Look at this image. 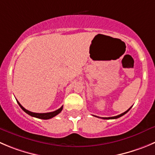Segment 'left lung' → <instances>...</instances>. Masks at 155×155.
Masks as SVG:
<instances>
[{"label":"left lung","instance_id":"8db88e82","mask_svg":"<svg viewBox=\"0 0 155 155\" xmlns=\"http://www.w3.org/2000/svg\"><path fill=\"white\" fill-rule=\"evenodd\" d=\"M130 109H131V107L129 109V110H126V112H124V113H121L120 115H118V116H113V117H98V116H97V117H98V118H102V119H117V118L121 117V116H123V115L126 114V113H128V112L129 111V110H130Z\"/></svg>","mask_w":155,"mask_h":155}]
</instances>
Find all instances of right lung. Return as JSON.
Masks as SVG:
<instances>
[{
	"mask_svg": "<svg viewBox=\"0 0 155 155\" xmlns=\"http://www.w3.org/2000/svg\"><path fill=\"white\" fill-rule=\"evenodd\" d=\"M17 103H18V104H19V106L20 107V108H21L22 110H23V111L25 112V113H26L27 114H29V116H33V117H36V118H38V119H51V118H52V117H54V116H57L58 113H61V110H62V109H63V107H61V108H59L58 110H55V111H54V112H51V113H32V112H30V111H29V110H26V109H25L24 107H23V106H22L21 104H20V103L18 102V101H17Z\"/></svg>",
	"mask_w": 155,
	"mask_h": 155,
	"instance_id": "1",
	"label": "right lung"
}]
</instances>
